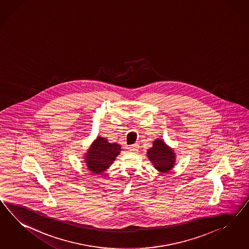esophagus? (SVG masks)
I'll use <instances>...</instances> for the list:
<instances>
[{"mask_svg":"<svg viewBox=\"0 0 249 249\" xmlns=\"http://www.w3.org/2000/svg\"><path fill=\"white\" fill-rule=\"evenodd\" d=\"M140 148V146H139V144H133V145H130L129 147H128V149H129V151H132V152H135V151H138V149Z\"/></svg>","mask_w":249,"mask_h":249,"instance_id":"obj_1","label":"esophagus"}]
</instances>
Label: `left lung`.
Here are the masks:
<instances>
[{
	"instance_id": "obj_1",
	"label": "left lung",
	"mask_w": 249,
	"mask_h": 249,
	"mask_svg": "<svg viewBox=\"0 0 249 249\" xmlns=\"http://www.w3.org/2000/svg\"><path fill=\"white\" fill-rule=\"evenodd\" d=\"M147 156L159 172L167 173L175 166L174 150L160 139H157L153 142V147L148 149Z\"/></svg>"
}]
</instances>
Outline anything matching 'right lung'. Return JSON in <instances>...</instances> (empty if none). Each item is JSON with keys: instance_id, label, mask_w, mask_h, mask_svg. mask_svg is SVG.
Listing matches in <instances>:
<instances>
[{"instance_id": "obj_1", "label": "right lung", "mask_w": 249, "mask_h": 249, "mask_svg": "<svg viewBox=\"0 0 249 249\" xmlns=\"http://www.w3.org/2000/svg\"><path fill=\"white\" fill-rule=\"evenodd\" d=\"M121 146L117 143L107 142V139L97 137L85 155L88 169L95 174H101L113 163L121 153Z\"/></svg>"}]
</instances>
